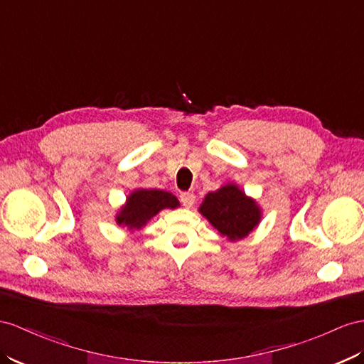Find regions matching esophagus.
<instances>
[{
    "label": "esophagus",
    "instance_id": "esophagus-1",
    "mask_svg": "<svg viewBox=\"0 0 364 364\" xmlns=\"http://www.w3.org/2000/svg\"><path fill=\"white\" fill-rule=\"evenodd\" d=\"M180 200L183 203V206L191 208V206H193V203H195V200H197V197H195L193 192H183L180 195Z\"/></svg>",
    "mask_w": 364,
    "mask_h": 364
}]
</instances>
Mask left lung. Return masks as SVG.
Here are the masks:
<instances>
[{"label": "left lung", "instance_id": "1", "mask_svg": "<svg viewBox=\"0 0 364 364\" xmlns=\"http://www.w3.org/2000/svg\"><path fill=\"white\" fill-rule=\"evenodd\" d=\"M200 212L223 237L230 241L245 238L258 225L259 209L235 184H226L217 192H209Z\"/></svg>", "mask_w": 364, "mask_h": 364}]
</instances>
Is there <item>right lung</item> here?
I'll use <instances>...</instances> for the list:
<instances>
[{
	"instance_id": "1",
	"label": "right lung",
	"mask_w": 364,
	"mask_h": 364,
	"mask_svg": "<svg viewBox=\"0 0 364 364\" xmlns=\"http://www.w3.org/2000/svg\"><path fill=\"white\" fill-rule=\"evenodd\" d=\"M176 206H180V203L169 192L158 189H138L127 198L126 206L117 215V223L127 226L129 229H139L161 209H175Z\"/></svg>"
}]
</instances>
